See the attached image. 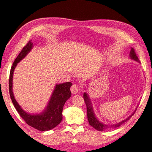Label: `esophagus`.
Masks as SVG:
<instances>
[{
  "label": "esophagus",
  "mask_w": 152,
  "mask_h": 152,
  "mask_svg": "<svg viewBox=\"0 0 152 152\" xmlns=\"http://www.w3.org/2000/svg\"><path fill=\"white\" fill-rule=\"evenodd\" d=\"M71 91L73 94H76L79 91V87L76 85V84H73L72 87H71Z\"/></svg>",
  "instance_id": "34e87169"
}]
</instances>
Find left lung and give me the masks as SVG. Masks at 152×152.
<instances>
[{
  "label": "left lung",
  "instance_id": "1",
  "mask_svg": "<svg viewBox=\"0 0 152 152\" xmlns=\"http://www.w3.org/2000/svg\"><path fill=\"white\" fill-rule=\"evenodd\" d=\"M129 56L132 59H133L136 62H140L138 58H137V56H136L134 50L133 48H131ZM84 99L85 101V102H86V104L87 106V118H88V123L91 126H92L94 129H95L96 130H97L98 131H104V130L108 129H116V128L119 127L120 126L122 125V124L126 122L127 121L129 120L130 119V118L134 114V112H136V110H135L132 115H131L130 116H129L127 119L122 121L120 122H118L115 124H108L107 125V124H104L101 122L100 121H99V120L97 118H96L95 115L93 112V106H92L91 102L90 101L89 96L86 93H84Z\"/></svg>",
  "mask_w": 152,
  "mask_h": 152
}]
</instances>
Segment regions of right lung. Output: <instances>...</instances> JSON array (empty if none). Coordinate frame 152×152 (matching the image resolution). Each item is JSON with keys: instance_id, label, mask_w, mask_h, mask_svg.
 <instances>
[{"instance_id": "obj_1", "label": "right lung", "mask_w": 152, "mask_h": 152, "mask_svg": "<svg viewBox=\"0 0 152 152\" xmlns=\"http://www.w3.org/2000/svg\"><path fill=\"white\" fill-rule=\"evenodd\" d=\"M30 40L23 48L14 62L10 70L9 92L12 102L21 118L28 125L40 131H48L56 127L62 120V110L65 102L71 97L70 82L57 84L52 93L50 101L44 111L40 114L31 115L25 112L15 98L12 92V76L17 64L31 50L33 44Z\"/></svg>"}]
</instances>
